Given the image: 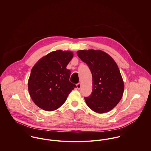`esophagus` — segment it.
Wrapping results in <instances>:
<instances>
[{
	"instance_id": "esophagus-1",
	"label": "esophagus",
	"mask_w": 151,
	"mask_h": 151,
	"mask_svg": "<svg viewBox=\"0 0 151 151\" xmlns=\"http://www.w3.org/2000/svg\"><path fill=\"white\" fill-rule=\"evenodd\" d=\"M76 87H77V88L78 89H80L81 87V83H79L76 84Z\"/></svg>"
}]
</instances>
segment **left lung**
Returning a JSON list of instances; mask_svg holds the SVG:
<instances>
[{
	"label": "left lung",
	"instance_id": "8db88e82",
	"mask_svg": "<svg viewBox=\"0 0 151 151\" xmlns=\"http://www.w3.org/2000/svg\"><path fill=\"white\" fill-rule=\"evenodd\" d=\"M78 56L90 68L93 78V91L84 97L87 106L93 111L103 114L114 109L122 99L124 85L115 60L100 50H81Z\"/></svg>",
	"mask_w": 151,
	"mask_h": 151
}]
</instances>
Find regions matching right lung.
<instances>
[{
  "label": "right lung",
  "instance_id": "1",
  "mask_svg": "<svg viewBox=\"0 0 151 151\" xmlns=\"http://www.w3.org/2000/svg\"><path fill=\"white\" fill-rule=\"evenodd\" d=\"M73 57L70 51H53L34 65L28 87L31 98L40 108L46 111L57 109L76 87L69 82L70 70L67 69Z\"/></svg>",
  "mask_w": 151,
  "mask_h": 151
}]
</instances>
